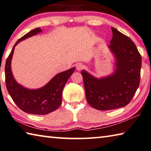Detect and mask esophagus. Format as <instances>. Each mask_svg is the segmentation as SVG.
<instances>
[{"mask_svg":"<svg viewBox=\"0 0 151 151\" xmlns=\"http://www.w3.org/2000/svg\"><path fill=\"white\" fill-rule=\"evenodd\" d=\"M83 68V65L81 63H78L77 65H76V69H77V70L78 71L82 70Z\"/></svg>","mask_w":151,"mask_h":151,"instance_id":"34e87169","label":"esophagus"}]
</instances>
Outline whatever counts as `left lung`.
<instances>
[{"mask_svg": "<svg viewBox=\"0 0 151 151\" xmlns=\"http://www.w3.org/2000/svg\"><path fill=\"white\" fill-rule=\"evenodd\" d=\"M110 49L116 58L117 68L111 76L98 80L83 70L86 100L92 107L109 110L130 103L140 84L142 58L131 39L112 27Z\"/></svg>", "mask_w": 151, "mask_h": 151, "instance_id": "obj_1", "label": "left lung"}]
</instances>
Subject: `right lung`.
Returning a JSON list of instances; mask_svg holds the SVG:
<instances>
[{"mask_svg": "<svg viewBox=\"0 0 151 151\" xmlns=\"http://www.w3.org/2000/svg\"><path fill=\"white\" fill-rule=\"evenodd\" d=\"M41 31L40 28L35 29L16 42L6 59L4 71L7 90L16 105L26 113L44 115L53 112L61 105L63 87L76 68H73L58 73L47 84L38 90H28L16 82L11 68V61L14 47L21 41L30 37Z\"/></svg>", "mask_w": 151, "mask_h": 151, "instance_id": "obj_1", "label": "right lung"}]
</instances>
